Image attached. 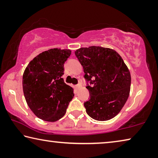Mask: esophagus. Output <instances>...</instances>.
I'll list each match as a JSON object with an SVG mask.
<instances>
[{"label": "esophagus", "instance_id": "esophagus-1", "mask_svg": "<svg viewBox=\"0 0 158 158\" xmlns=\"http://www.w3.org/2000/svg\"><path fill=\"white\" fill-rule=\"evenodd\" d=\"M81 87V84H77V85H76V89H80V88Z\"/></svg>", "mask_w": 158, "mask_h": 158}]
</instances>
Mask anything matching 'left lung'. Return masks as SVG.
<instances>
[{
  "mask_svg": "<svg viewBox=\"0 0 158 158\" xmlns=\"http://www.w3.org/2000/svg\"><path fill=\"white\" fill-rule=\"evenodd\" d=\"M75 55L83 66L90 97L84 103L92 118L105 121L121 111L130 95L131 74L122 57L110 48L81 47Z\"/></svg>",
  "mask_w": 158,
  "mask_h": 158,
  "instance_id": "1",
  "label": "left lung"
}]
</instances>
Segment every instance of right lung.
I'll use <instances>...</instances> for the list:
<instances>
[{"label": "right lung", "mask_w": 158, "mask_h": 158, "mask_svg": "<svg viewBox=\"0 0 158 158\" xmlns=\"http://www.w3.org/2000/svg\"><path fill=\"white\" fill-rule=\"evenodd\" d=\"M70 49H50L35 57L23 74V91L37 117L55 122L63 117L74 97L73 88L64 82V63Z\"/></svg>", "instance_id": "1"}]
</instances>
